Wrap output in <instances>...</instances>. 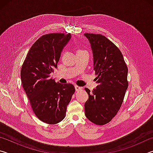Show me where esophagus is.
I'll return each mask as SVG.
<instances>
[{
  "instance_id": "1",
  "label": "esophagus",
  "mask_w": 153,
  "mask_h": 153,
  "mask_svg": "<svg viewBox=\"0 0 153 153\" xmlns=\"http://www.w3.org/2000/svg\"><path fill=\"white\" fill-rule=\"evenodd\" d=\"M75 89H76V91H79V90H81L82 89V88L78 86H75Z\"/></svg>"
}]
</instances>
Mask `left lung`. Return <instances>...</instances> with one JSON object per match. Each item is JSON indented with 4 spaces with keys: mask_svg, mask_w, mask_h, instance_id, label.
I'll list each match as a JSON object with an SVG mask.
<instances>
[{
    "mask_svg": "<svg viewBox=\"0 0 153 153\" xmlns=\"http://www.w3.org/2000/svg\"><path fill=\"white\" fill-rule=\"evenodd\" d=\"M89 40L98 86L92 92L85 88L86 117L97 125H105L115 117L128 87V67L117 46L101 34L84 33Z\"/></svg>",
    "mask_w": 153,
    "mask_h": 153,
    "instance_id": "obj_1",
    "label": "left lung"
}]
</instances>
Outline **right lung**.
<instances>
[{
    "mask_svg": "<svg viewBox=\"0 0 153 153\" xmlns=\"http://www.w3.org/2000/svg\"><path fill=\"white\" fill-rule=\"evenodd\" d=\"M71 37L69 33L41 36L30 48L21 70L22 86L33 111L40 120L51 125L63 120L75 92L73 84L56 83L50 77Z\"/></svg>",
    "mask_w": 153,
    "mask_h": 153,
    "instance_id": "obj_1",
    "label": "right lung"
}]
</instances>
